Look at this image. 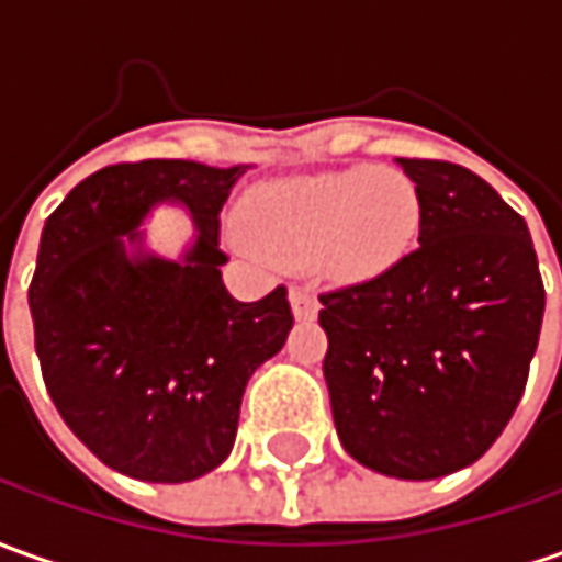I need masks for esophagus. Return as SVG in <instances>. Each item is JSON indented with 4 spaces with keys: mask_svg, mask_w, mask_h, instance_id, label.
<instances>
[{
    "mask_svg": "<svg viewBox=\"0 0 562 562\" xmlns=\"http://www.w3.org/2000/svg\"><path fill=\"white\" fill-rule=\"evenodd\" d=\"M289 301H292V311H295L297 319H313L316 311H319V301H316V295H313L307 285H295Z\"/></svg>",
    "mask_w": 562,
    "mask_h": 562,
    "instance_id": "34e87169",
    "label": "esophagus"
}]
</instances>
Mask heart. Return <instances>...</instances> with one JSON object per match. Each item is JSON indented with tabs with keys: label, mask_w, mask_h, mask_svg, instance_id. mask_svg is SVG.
<instances>
[{
	"label": "heart",
	"mask_w": 562,
	"mask_h": 562,
	"mask_svg": "<svg viewBox=\"0 0 562 562\" xmlns=\"http://www.w3.org/2000/svg\"><path fill=\"white\" fill-rule=\"evenodd\" d=\"M255 249L282 267H319L331 280H369L415 243L422 200L406 175L375 166L282 178L243 209Z\"/></svg>",
	"instance_id": "1"
}]
</instances>
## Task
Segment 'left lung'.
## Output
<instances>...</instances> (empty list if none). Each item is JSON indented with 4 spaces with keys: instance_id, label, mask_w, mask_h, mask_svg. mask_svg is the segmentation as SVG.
I'll list each match as a JSON object with an SVG mask.
<instances>
[{
    "instance_id": "1",
    "label": "left lung",
    "mask_w": 562,
    "mask_h": 562,
    "mask_svg": "<svg viewBox=\"0 0 562 562\" xmlns=\"http://www.w3.org/2000/svg\"><path fill=\"white\" fill-rule=\"evenodd\" d=\"M422 200L418 249L323 292L338 437L360 464L437 480L502 437L536 357L544 285L529 227L480 175L396 159Z\"/></svg>"
}]
</instances>
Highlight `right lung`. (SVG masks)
Listing matches in <instances>:
<instances>
[{
	"instance_id": "right-lung-1",
	"label": "right lung",
	"mask_w": 562,
	"mask_h": 562,
	"mask_svg": "<svg viewBox=\"0 0 562 562\" xmlns=\"http://www.w3.org/2000/svg\"><path fill=\"white\" fill-rule=\"evenodd\" d=\"M243 175L187 159L116 162L72 187L42 227L30 313L45 387L72 434L125 476L187 483L215 471L251 372L295 323L285 285L243 304L221 280L217 215ZM166 199L187 204L201 231L181 262L139 249V221Z\"/></svg>"
}]
</instances>
